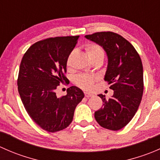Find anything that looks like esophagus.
Segmentation results:
<instances>
[{
  "mask_svg": "<svg viewBox=\"0 0 160 160\" xmlns=\"http://www.w3.org/2000/svg\"><path fill=\"white\" fill-rule=\"evenodd\" d=\"M84 94H85V97H86V98H90V97L93 96V93H88V92H85Z\"/></svg>",
  "mask_w": 160,
  "mask_h": 160,
  "instance_id": "34e87169",
  "label": "esophagus"
}]
</instances>
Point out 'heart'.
Returning a JSON list of instances; mask_svg holds the SVG:
<instances>
[{
    "label": "heart",
    "mask_w": 160,
    "mask_h": 160,
    "mask_svg": "<svg viewBox=\"0 0 160 160\" xmlns=\"http://www.w3.org/2000/svg\"><path fill=\"white\" fill-rule=\"evenodd\" d=\"M87 53H88L89 58H92L93 56H99V55H104V50L102 48L97 44H90L88 45L85 48ZM70 56L67 59V67H70ZM95 80H96V77H93V76L86 75V74H81V75H78L75 78V83L80 88L84 90H90L93 87V83H94Z\"/></svg>",
    "instance_id": "obj_1"
}]
</instances>
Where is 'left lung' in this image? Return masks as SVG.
I'll return each instance as SVG.
<instances>
[{"label": "left lung", "mask_w": 160, "mask_h": 160, "mask_svg": "<svg viewBox=\"0 0 160 160\" xmlns=\"http://www.w3.org/2000/svg\"><path fill=\"white\" fill-rule=\"evenodd\" d=\"M102 46L108 57L104 80L114 94L109 99L99 94L103 106L94 118L101 127L118 131L128 125L138 110L142 98L143 67L134 46L122 35L112 32H95L85 35Z\"/></svg>", "instance_id": "1"}]
</instances>
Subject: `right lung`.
Masks as SVG:
<instances>
[{
	"label": "right lung",
	"instance_id": "obj_1",
	"mask_svg": "<svg viewBox=\"0 0 160 160\" xmlns=\"http://www.w3.org/2000/svg\"><path fill=\"white\" fill-rule=\"evenodd\" d=\"M79 35L48 38L34 43L22 57L18 90L31 118L42 129L56 132L68 127L77 104L84 98L75 86L58 98L56 90L67 83V62Z\"/></svg>",
	"mask_w": 160,
	"mask_h": 160
}]
</instances>
